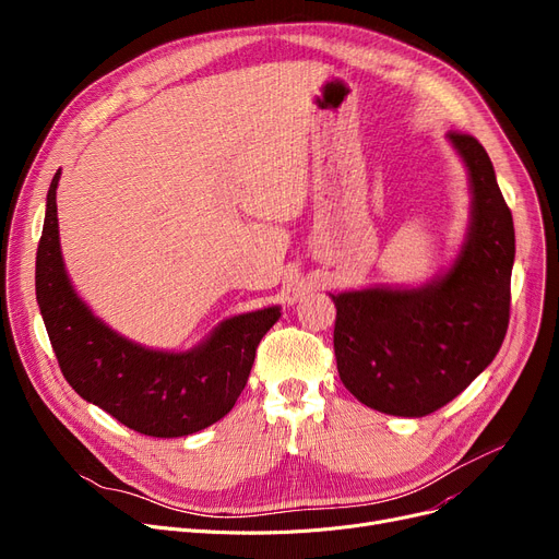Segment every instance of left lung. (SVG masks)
Wrapping results in <instances>:
<instances>
[{"instance_id": "1", "label": "left lung", "mask_w": 559, "mask_h": 559, "mask_svg": "<svg viewBox=\"0 0 559 559\" xmlns=\"http://www.w3.org/2000/svg\"><path fill=\"white\" fill-rule=\"evenodd\" d=\"M472 190L457 255L421 285H371L331 295L344 388L394 417H426L496 358L510 321L514 224L485 146L447 133Z\"/></svg>"}]
</instances>
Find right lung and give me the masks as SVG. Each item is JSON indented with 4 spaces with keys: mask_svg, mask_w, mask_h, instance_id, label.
Segmentation results:
<instances>
[{
    "mask_svg": "<svg viewBox=\"0 0 559 559\" xmlns=\"http://www.w3.org/2000/svg\"><path fill=\"white\" fill-rule=\"evenodd\" d=\"M53 174L36 255V299L53 354L72 390L120 424L150 437H186L230 413L253 367L255 348L281 306L224 319L188 350L142 346L112 331L68 276L58 235Z\"/></svg>",
    "mask_w": 559,
    "mask_h": 559,
    "instance_id": "add662e5",
    "label": "right lung"
}]
</instances>
